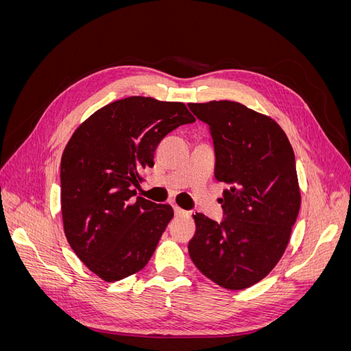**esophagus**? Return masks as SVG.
<instances>
[{"label":"esophagus","instance_id":"obj_1","mask_svg":"<svg viewBox=\"0 0 351 351\" xmlns=\"http://www.w3.org/2000/svg\"><path fill=\"white\" fill-rule=\"evenodd\" d=\"M174 206V212H176V215H184L186 214V210L184 209H182L180 206H177V205H173Z\"/></svg>","mask_w":351,"mask_h":351}]
</instances>
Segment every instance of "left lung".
<instances>
[{
	"label": "left lung",
	"mask_w": 351,
	"mask_h": 351,
	"mask_svg": "<svg viewBox=\"0 0 351 351\" xmlns=\"http://www.w3.org/2000/svg\"><path fill=\"white\" fill-rule=\"evenodd\" d=\"M209 125L215 178L224 182V221L193 215L189 254L218 285L243 290L275 268L290 241L302 204L289 137L271 117L234 101L189 104Z\"/></svg>",
	"instance_id": "obj_1"
}]
</instances>
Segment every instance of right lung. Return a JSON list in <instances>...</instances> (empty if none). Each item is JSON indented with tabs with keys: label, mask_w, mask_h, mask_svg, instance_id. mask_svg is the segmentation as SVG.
<instances>
[{
	"label": "right lung",
	"mask_w": 351,
	"mask_h": 351,
	"mask_svg": "<svg viewBox=\"0 0 351 351\" xmlns=\"http://www.w3.org/2000/svg\"><path fill=\"white\" fill-rule=\"evenodd\" d=\"M196 121L183 102L130 97L105 105L73 133L61 156V214L67 241L107 282L146 267L174 217L136 195L141 171L178 125Z\"/></svg>",
	"instance_id": "add662e5"
}]
</instances>
